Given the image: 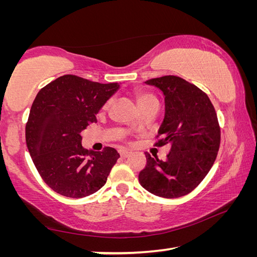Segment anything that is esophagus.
Wrapping results in <instances>:
<instances>
[{
    "instance_id": "34e87169",
    "label": "esophagus",
    "mask_w": 257,
    "mask_h": 257,
    "mask_svg": "<svg viewBox=\"0 0 257 257\" xmlns=\"http://www.w3.org/2000/svg\"><path fill=\"white\" fill-rule=\"evenodd\" d=\"M119 154H120V156L122 159H125V158H128V156L130 155V153L128 151H125V150H119Z\"/></svg>"
}]
</instances>
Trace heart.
<instances>
[{"mask_svg":"<svg viewBox=\"0 0 257 257\" xmlns=\"http://www.w3.org/2000/svg\"><path fill=\"white\" fill-rule=\"evenodd\" d=\"M135 95H136V99H137L139 108L145 107L147 105H152V104H159L158 98H156L153 94L144 92V90H137ZM108 105H110V102H107L104 107L106 108Z\"/></svg>","mask_w":257,"mask_h":257,"instance_id":"heart-1","label":"heart"}]
</instances>
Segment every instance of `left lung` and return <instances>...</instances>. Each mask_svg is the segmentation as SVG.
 Here are the masks:
<instances>
[{"mask_svg": "<svg viewBox=\"0 0 257 257\" xmlns=\"http://www.w3.org/2000/svg\"><path fill=\"white\" fill-rule=\"evenodd\" d=\"M164 96V119L156 146L171 144L168 159L161 161L146 153V167L139 182L156 196H185L201 184L211 170L220 147V127L207 95L177 76L145 81Z\"/></svg>", "mask_w": 257, "mask_h": 257, "instance_id": "left-lung-1", "label": "left lung"}]
</instances>
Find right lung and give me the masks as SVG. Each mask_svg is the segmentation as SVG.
I'll return each instance as SVG.
<instances>
[{
	"instance_id": "add662e5",
	"label": "right lung",
	"mask_w": 257,
	"mask_h": 257,
	"mask_svg": "<svg viewBox=\"0 0 257 257\" xmlns=\"http://www.w3.org/2000/svg\"><path fill=\"white\" fill-rule=\"evenodd\" d=\"M120 84H99L64 75L38 92L26 124V143L43 180L60 195L81 198L105 185L118 152L85 150L81 132L96 122V114Z\"/></svg>"
}]
</instances>
